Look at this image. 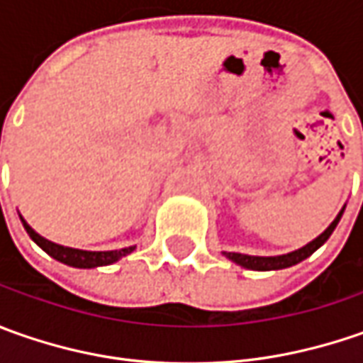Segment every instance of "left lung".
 I'll list each match as a JSON object with an SVG mask.
<instances>
[{"mask_svg": "<svg viewBox=\"0 0 363 363\" xmlns=\"http://www.w3.org/2000/svg\"><path fill=\"white\" fill-rule=\"evenodd\" d=\"M343 210H345V208H343ZM343 210L337 214V218L329 224L328 230L323 232V234H319L313 242L305 244L303 248L295 250V252H289V255H283V257H248V255H240V252H224V255L230 258V260H234L236 264H240L244 269H252V271H279V269L293 267V264L305 260L307 257H311L321 244L328 242L331 232L335 230V226H337V222H340V218H342Z\"/></svg>", "mask_w": 363, "mask_h": 363, "instance_id": "left-lung-1", "label": "left lung"}]
</instances>
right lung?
I'll return each instance as SVG.
<instances>
[{
	"mask_svg": "<svg viewBox=\"0 0 363 363\" xmlns=\"http://www.w3.org/2000/svg\"><path fill=\"white\" fill-rule=\"evenodd\" d=\"M23 222V228L30 234V238L34 240L42 250H46L50 257L60 260L68 267H77V269H94V267H105V264H111V262H117L119 258L127 257L129 252L135 250V246H129V248H121V250H106V252H91V250H78V248H68V246H60V244H54L42 238L38 232H34L28 222L21 218Z\"/></svg>",
	"mask_w": 363,
	"mask_h": 363,
	"instance_id": "add662e5",
	"label": "right lung"
}]
</instances>
